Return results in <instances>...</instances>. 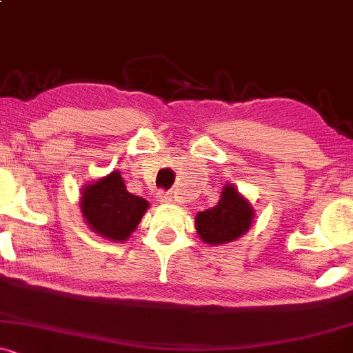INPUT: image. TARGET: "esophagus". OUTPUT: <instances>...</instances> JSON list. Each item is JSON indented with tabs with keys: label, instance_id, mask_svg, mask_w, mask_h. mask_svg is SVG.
Segmentation results:
<instances>
[{
	"label": "esophagus",
	"instance_id": "esophagus-1",
	"mask_svg": "<svg viewBox=\"0 0 353 353\" xmlns=\"http://www.w3.org/2000/svg\"><path fill=\"white\" fill-rule=\"evenodd\" d=\"M157 199L161 203H169V201H172V198H170V194H167L165 191H159L157 192Z\"/></svg>",
	"mask_w": 353,
	"mask_h": 353
}]
</instances>
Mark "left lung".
Returning a JSON list of instances; mask_svg holds the SVG:
<instances>
[{
    "label": "left lung",
    "instance_id": "8db88e82",
    "mask_svg": "<svg viewBox=\"0 0 353 353\" xmlns=\"http://www.w3.org/2000/svg\"><path fill=\"white\" fill-rule=\"evenodd\" d=\"M254 211L232 184L221 191L220 201L196 216V230L203 242L220 245L242 236L252 225Z\"/></svg>",
    "mask_w": 353,
    "mask_h": 353
}]
</instances>
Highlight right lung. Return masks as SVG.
Segmentation results:
<instances>
[{
	"label": "right lung",
	"instance_id": "1",
	"mask_svg": "<svg viewBox=\"0 0 353 353\" xmlns=\"http://www.w3.org/2000/svg\"><path fill=\"white\" fill-rule=\"evenodd\" d=\"M147 208L145 199L127 191L118 170L89 184L81 196V210L86 223L113 242H123L135 232Z\"/></svg>",
	"mask_w": 353,
	"mask_h": 353
}]
</instances>
